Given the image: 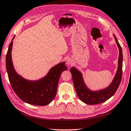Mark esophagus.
Listing matches in <instances>:
<instances>
[{
  "mask_svg": "<svg viewBox=\"0 0 131 131\" xmlns=\"http://www.w3.org/2000/svg\"><path fill=\"white\" fill-rule=\"evenodd\" d=\"M66 63H67V64L68 66L72 65L73 60H72V59H67V60Z\"/></svg>",
  "mask_w": 131,
  "mask_h": 131,
  "instance_id": "obj_1",
  "label": "esophagus"
}]
</instances>
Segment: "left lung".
<instances>
[{
    "mask_svg": "<svg viewBox=\"0 0 131 131\" xmlns=\"http://www.w3.org/2000/svg\"><path fill=\"white\" fill-rule=\"evenodd\" d=\"M113 36L119 48V56L118 59V66L116 72L112 82L108 87L96 91L90 90L84 83L83 75L80 71L74 67L71 68L70 71L72 74L73 85L77 95L80 100L87 104H97L107 101L115 94L120 84L123 68L122 49L115 35H113Z\"/></svg>",
    "mask_w": 131,
    "mask_h": 131,
    "instance_id": "1",
    "label": "left lung"
}]
</instances>
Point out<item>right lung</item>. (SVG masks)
<instances>
[{"label": "right lung", "instance_id": "right-lung-1", "mask_svg": "<svg viewBox=\"0 0 131 131\" xmlns=\"http://www.w3.org/2000/svg\"><path fill=\"white\" fill-rule=\"evenodd\" d=\"M15 36L9 45L6 59L7 72L12 89L22 101L28 104L40 106L50 104L56 96L61 73L67 70L65 61L53 66L45 76L38 80L26 79L17 73L12 63L11 51Z\"/></svg>", "mask_w": 131, "mask_h": 131}]
</instances>
